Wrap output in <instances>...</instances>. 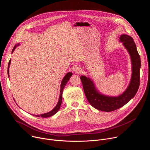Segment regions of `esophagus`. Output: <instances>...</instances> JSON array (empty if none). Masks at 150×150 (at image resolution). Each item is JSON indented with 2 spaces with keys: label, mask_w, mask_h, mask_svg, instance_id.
<instances>
[{
  "label": "esophagus",
  "mask_w": 150,
  "mask_h": 150,
  "mask_svg": "<svg viewBox=\"0 0 150 150\" xmlns=\"http://www.w3.org/2000/svg\"><path fill=\"white\" fill-rule=\"evenodd\" d=\"M74 71L76 74H80L82 73V69L79 67H76L74 69Z\"/></svg>",
  "instance_id": "34e87169"
}]
</instances>
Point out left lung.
<instances>
[{
    "mask_svg": "<svg viewBox=\"0 0 150 150\" xmlns=\"http://www.w3.org/2000/svg\"><path fill=\"white\" fill-rule=\"evenodd\" d=\"M119 41L123 42L128 53H129L132 62V77L129 86L120 96L110 97L104 96L97 91L93 81L85 76L80 79L82 83L83 91L90 104L95 109L109 112L116 110L129 102L137 93L140 83L141 59L138 53L134 39L129 35L122 34Z\"/></svg>",
    "mask_w": 150,
    "mask_h": 150,
    "instance_id": "obj_1",
    "label": "left lung"
}]
</instances>
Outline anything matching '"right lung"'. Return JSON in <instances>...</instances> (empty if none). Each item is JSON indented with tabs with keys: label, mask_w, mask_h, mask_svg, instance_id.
<instances>
[{
	"label": "right lung",
	"mask_w": 150,
	"mask_h": 150,
	"mask_svg": "<svg viewBox=\"0 0 150 150\" xmlns=\"http://www.w3.org/2000/svg\"><path fill=\"white\" fill-rule=\"evenodd\" d=\"M19 46V44H17L13 48V50L12 51V53H13V52L14 51V50L15 49V48L16 47V46ZM11 60H9V63H8V76H9V66H10V64H11ZM72 75V72H68L67 74V75L64 76V78H63L62 81V82H61V85H60V96H59V101L57 102V105H56L55 108L52 110H51L50 112H48V113H44V114H42V115H34L35 116H37V117H50V116H52L53 115H54V114H56L59 110L60 108V105H61V104H62V93H63V88L64 87H65L66 84L67 83L68 81H69V79H70V78L71 77V76Z\"/></svg>",
	"instance_id": "1"
}]
</instances>
